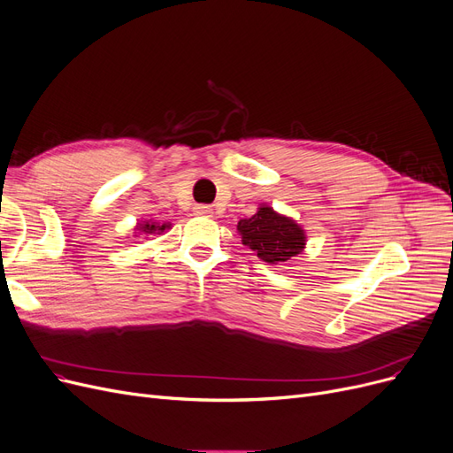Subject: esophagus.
I'll list each match as a JSON object with an SVG mask.
<instances>
[{"label": "esophagus", "instance_id": "esophagus-1", "mask_svg": "<svg viewBox=\"0 0 453 453\" xmlns=\"http://www.w3.org/2000/svg\"><path fill=\"white\" fill-rule=\"evenodd\" d=\"M213 213V210L210 208V205H205V203H198V205H195V215H202V217H210Z\"/></svg>", "mask_w": 453, "mask_h": 453}]
</instances>
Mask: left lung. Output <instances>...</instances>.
Wrapping results in <instances>:
<instances>
[{"label": "left lung", "mask_w": 453, "mask_h": 453, "mask_svg": "<svg viewBox=\"0 0 453 453\" xmlns=\"http://www.w3.org/2000/svg\"><path fill=\"white\" fill-rule=\"evenodd\" d=\"M238 232L242 243L270 265H280L300 255L306 245L303 226L291 217L276 213L270 205H260L253 217L240 219Z\"/></svg>", "instance_id": "obj_1"}]
</instances>
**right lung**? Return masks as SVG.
<instances>
[{
    "mask_svg": "<svg viewBox=\"0 0 453 453\" xmlns=\"http://www.w3.org/2000/svg\"><path fill=\"white\" fill-rule=\"evenodd\" d=\"M170 228V225H160V223H150V221H143L138 225V230L142 232V234H162L164 230Z\"/></svg>",
    "mask_w": 453,
    "mask_h": 453,
    "instance_id": "obj_1",
    "label": "right lung"
}]
</instances>
